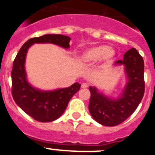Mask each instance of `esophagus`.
<instances>
[{
    "mask_svg": "<svg viewBox=\"0 0 155 155\" xmlns=\"http://www.w3.org/2000/svg\"><path fill=\"white\" fill-rule=\"evenodd\" d=\"M88 87V84H87V83H82L81 87H84V88H85V87Z\"/></svg>",
    "mask_w": 155,
    "mask_h": 155,
    "instance_id": "34e87169",
    "label": "esophagus"
}]
</instances>
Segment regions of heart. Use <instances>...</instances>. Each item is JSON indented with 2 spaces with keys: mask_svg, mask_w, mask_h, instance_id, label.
Here are the masks:
<instances>
[{
  "mask_svg": "<svg viewBox=\"0 0 155 155\" xmlns=\"http://www.w3.org/2000/svg\"><path fill=\"white\" fill-rule=\"evenodd\" d=\"M115 54L116 52L113 47L98 45L84 50L79 56V61L84 64H91L98 61L109 63L114 58Z\"/></svg>",
  "mask_w": 155,
  "mask_h": 155,
  "instance_id": "obj_1",
  "label": "heart"
}]
</instances>
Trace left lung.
<instances>
[{"label":"left lung","mask_w":155,"mask_h":155,"mask_svg":"<svg viewBox=\"0 0 155 155\" xmlns=\"http://www.w3.org/2000/svg\"><path fill=\"white\" fill-rule=\"evenodd\" d=\"M122 65L124 66L127 82L119 97L110 98L96 87H89L90 113L95 121L106 127H114L125 121L136 110L144 94V63L136 49L128 50L124 60L113 64Z\"/></svg>","instance_id":"left-lung-1"}]
</instances>
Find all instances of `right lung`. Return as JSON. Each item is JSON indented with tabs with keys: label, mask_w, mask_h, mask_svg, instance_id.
<instances>
[{
	"label": "right lung",
	"mask_w": 155,
	"mask_h": 155,
	"mask_svg": "<svg viewBox=\"0 0 155 155\" xmlns=\"http://www.w3.org/2000/svg\"><path fill=\"white\" fill-rule=\"evenodd\" d=\"M71 38L67 35L46 34L35 37L23 44L13 63L12 71V96L15 103L28 116L42 123L52 122L64 113L68 102L79 91L78 82L64 88L45 91L34 87L28 82L25 71L28 50L35 43H52L69 49Z\"/></svg>",
	"instance_id": "obj_1"
}]
</instances>
